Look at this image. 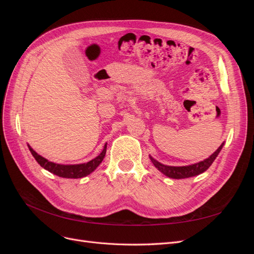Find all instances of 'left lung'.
I'll return each instance as SVG.
<instances>
[{
	"label": "left lung",
	"mask_w": 254,
	"mask_h": 254,
	"mask_svg": "<svg viewBox=\"0 0 254 254\" xmlns=\"http://www.w3.org/2000/svg\"><path fill=\"white\" fill-rule=\"evenodd\" d=\"M225 142L222 143L218 149L215 151L212 155L203 160L200 161V162L191 164V165H188V166H168V165H164L162 163L158 162L156 159H153L151 156H149L152 164L155 165L156 168H158V171L162 173L163 175H165L168 178H173V179H186V178H190V177H195L200 175L202 173H204L207 168H209L212 163L214 162V160L216 159V157L218 156V153L220 152L222 146H224Z\"/></svg>",
	"instance_id": "1"
}]
</instances>
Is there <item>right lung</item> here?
Instances as JSON below:
<instances>
[{
  "mask_svg": "<svg viewBox=\"0 0 254 254\" xmlns=\"http://www.w3.org/2000/svg\"><path fill=\"white\" fill-rule=\"evenodd\" d=\"M28 148L32 152L33 157L36 159L38 163L40 164L41 167H43L44 170L49 171L50 173L59 176L61 178H68V179H78L82 178V177H86L90 175L91 173H93L97 166L102 163V161L105 158L106 155V150H107V143L104 146L103 151L99 153V155L94 158L93 160L89 161L88 163H82V164H74V165H64V164H57L51 162V161L47 160L45 158L41 157L38 153L30 147L29 145Z\"/></svg>",
  "mask_w": 254,
  "mask_h": 254,
  "instance_id": "1",
  "label": "right lung"
}]
</instances>
